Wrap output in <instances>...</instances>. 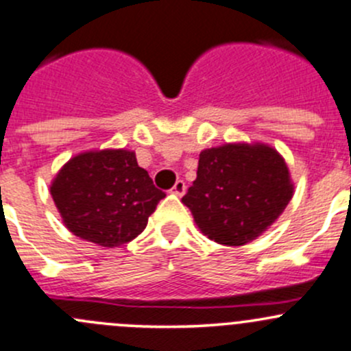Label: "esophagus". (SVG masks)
Masks as SVG:
<instances>
[{"mask_svg":"<svg viewBox=\"0 0 351 351\" xmlns=\"http://www.w3.org/2000/svg\"><path fill=\"white\" fill-rule=\"evenodd\" d=\"M184 193H186V182L184 180H177L174 184V187H172V194H176V196H184Z\"/></svg>","mask_w":351,"mask_h":351,"instance_id":"obj_1","label":"esophagus"}]
</instances>
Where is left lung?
<instances>
[{
	"mask_svg": "<svg viewBox=\"0 0 351 351\" xmlns=\"http://www.w3.org/2000/svg\"><path fill=\"white\" fill-rule=\"evenodd\" d=\"M292 194L291 174L276 149L225 143L201 152L197 177L182 202L209 240L240 247L282 215Z\"/></svg>",
	"mask_w": 351,
	"mask_h": 351,
	"instance_id": "obj_1",
	"label": "left lung"
}]
</instances>
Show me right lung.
Here are the masks:
<instances>
[{"instance_id": "obj_1", "label": "right lung", "mask_w": 351, "mask_h": 351, "mask_svg": "<svg viewBox=\"0 0 351 351\" xmlns=\"http://www.w3.org/2000/svg\"><path fill=\"white\" fill-rule=\"evenodd\" d=\"M50 194L66 228L86 241L113 248L145 230L165 194L138 167L135 152L89 150L57 172Z\"/></svg>"}]
</instances>
